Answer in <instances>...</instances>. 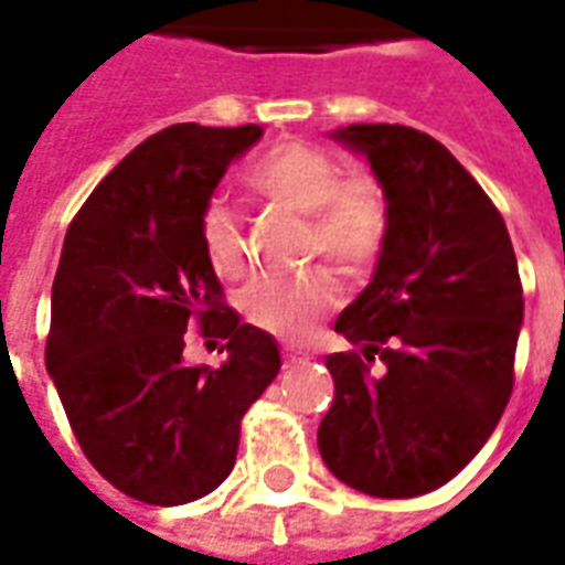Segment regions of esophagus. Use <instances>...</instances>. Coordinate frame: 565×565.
<instances>
[{
    "mask_svg": "<svg viewBox=\"0 0 565 565\" xmlns=\"http://www.w3.org/2000/svg\"><path fill=\"white\" fill-rule=\"evenodd\" d=\"M284 363H287V366H299V363H308V354H299L294 348H287V351H284Z\"/></svg>",
    "mask_w": 565,
    "mask_h": 565,
    "instance_id": "esophagus-1",
    "label": "esophagus"
}]
</instances>
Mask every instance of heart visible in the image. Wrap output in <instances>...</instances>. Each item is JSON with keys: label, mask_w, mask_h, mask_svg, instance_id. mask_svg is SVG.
<instances>
[{"label": "heart", "mask_w": 565, "mask_h": 565, "mask_svg": "<svg viewBox=\"0 0 565 565\" xmlns=\"http://www.w3.org/2000/svg\"><path fill=\"white\" fill-rule=\"evenodd\" d=\"M245 184L254 196L306 214L308 254H323L344 275H366L387 242V199L375 178L342 174L330 150L311 141L287 139L263 150L247 166ZM202 250L211 271L238 281L247 271L245 238L233 209L211 202L202 214ZM342 299V287L327 269L296 278L254 281L242 294L245 318L287 342L308 339Z\"/></svg>", "instance_id": "b5f03b06"}]
</instances>
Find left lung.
Returning a JSON list of instances; mask_svg holds the SVG:
<instances>
[{"instance_id":"obj_1","label":"left lung","mask_w":565,"mask_h":565,"mask_svg":"<svg viewBox=\"0 0 565 565\" xmlns=\"http://www.w3.org/2000/svg\"><path fill=\"white\" fill-rule=\"evenodd\" d=\"M330 139L369 162L391 223L372 281L335 320L356 351L327 356L320 457L360 493L420 497L484 448L509 405L518 259L497 205L433 136L351 124Z\"/></svg>"}]
</instances>
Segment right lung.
Returning <instances> with one entry per match:
<instances>
[{
  "instance_id": "right-lung-1",
  "label": "right lung",
  "mask_w": 565,
  "mask_h": 565,
  "mask_svg": "<svg viewBox=\"0 0 565 565\" xmlns=\"http://www.w3.org/2000/svg\"><path fill=\"white\" fill-rule=\"evenodd\" d=\"M263 127L174 124L117 162L72 221L51 294L47 375L87 460L150 505L202 499L233 472L242 417L281 351L221 306L202 214ZM199 322L227 342L221 367L183 363Z\"/></svg>"
}]
</instances>
